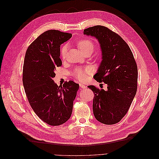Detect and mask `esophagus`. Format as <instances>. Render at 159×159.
Listing matches in <instances>:
<instances>
[{"instance_id": "34e87169", "label": "esophagus", "mask_w": 159, "mask_h": 159, "mask_svg": "<svg viewBox=\"0 0 159 159\" xmlns=\"http://www.w3.org/2000/svg\"><path fill=\"white\" fill-rule=\"evenodd\" d=\"M80 87L81 88V89H85L87 87L84 85V84L83 83H80Z\"/></svg>"}]
</instances>
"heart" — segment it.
Instances as JSON below:
<instances>
[{"instance_id": "obj_1", "label": "heart", "mask_w": 159, "mask_h": 159, "mask_svg": "<svg viewBox=\"0 0 159 159\" xmlns=\"http://www.w3.org/2000/svg\"><path fill=\"white\" fill-rule=\"evenodd\" d=\"M78 48L80 51L84 54L87 52H92L95 48V44L92 40L85 39L81 40L77 43ZM67 50V45H64L61 48L60 55L63 60L65 59L66 57V53ZM91 72L90 69L89 68H81V67H76L74 69L73 71V75L77 80L80 81H85L87 78V76Z\"/></svg>"}]
</instances>
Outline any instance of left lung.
Listing matches in <instances>:
<instances>
[{
	"label": "left lung",
	"mask_w": 159,
	"mask_h": 159,
	"mask_svg": "<svg viewBox=\"0 0 159 159\" xmlns=\"http://www.w3.org/2000/svg\"><path fill=\"white\" fill-rule=\"evenodd\" d=\"M83 33L98 40L102 61L94 78L107 84V90L89 85L94 94L93 112L105 125H114L126 114L137 89V65L126 42L116 33L102 25L84 30Z\"/></svg>",
	"instance_id": "1"
}]
</instances>
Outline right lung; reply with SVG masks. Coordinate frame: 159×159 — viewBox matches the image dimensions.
<instances>
[{"instance_id": "1", "label": "right lung", "mask_w": 159, "mask_h": 159, "mask_svg": "<svg viewBox=\"0 0 159 159\" xmlns=\"http://www.w3.org/2000/svg\"><path fill=\"white\" fill-rule=\"evenodd\" d=\"M72 34L48 30L28 47L23 66L22 81L27 98L35 114L51 126L61 125L70 117L79 84L54 82L56 68L61 67L60 45Z\"/></svg>"}]
</instances>
